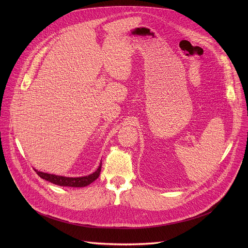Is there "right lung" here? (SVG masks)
I'll use <instances>...</instances> for the list:
<instances>
[{"instance_id":"right-lung-1","label":"right lung","mask_w":248,"mask_h":248,"mask_svg":"<svg viewBox=\"0 0 248 248\" xmlns=\"http://www.w3.org/2000/svg\"><path fill=\"white\" fill-rule=\"evenodd\" d=\"M101 167L102 163H100L98 169L85 176H79V178H68V176H63V175H57V174H52L48 172H43L39 171L37 170H35V171L37 172V174L40 176L41 179L48 181L54 185L60 186H72V187H84L86 186H89L92 184L95 180L98 179V176L101 171Z\"/></svg>"}]
</instances>
